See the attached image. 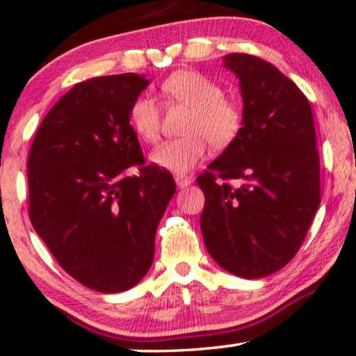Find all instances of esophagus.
Masks as SVG:
<instances>
[{
  "label": "esophagus",
  "mask_w": 356,
  "mask_h": 356,
  "mask_svg": "<svg viewBox=\"0 0 356 356\" xmlns=\"http://www.w3.org/2000/svg\"><path fill=\"white\" fill-rule=\"evenodd\" d=\"M176 184L179 188H185V187H188V185L193 184V179L188 176H176Z\"/></svg>",
  "instance_id": "1"
}]
</instances>
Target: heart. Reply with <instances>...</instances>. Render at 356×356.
<instances>
[{
    "instance_id": "obj_1",
    "label": "heart",
    "mask_w": 356,
    "mask_h": 356,
    "mask_svg": "<svg viewBox=\"0 0 356 356\" xmlns=\"http://www.w3.org/2000/svg\"><path fill=\"white\" fill-rule=\"evenodd\" d=\"M169 103L190 106L185 121L187 135L168 140L154 148L149 159L156 166L182 174L202 161L209 148H224L237 140L243 129V109L235 99L224 97L221 83L197 71H179L161 83ZM161 108L149 95H140L129 108V124L140 138L154 143L161 132Z\"/></svg>"
}]
</instances>
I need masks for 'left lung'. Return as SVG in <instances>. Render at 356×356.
Returning a JSON list of instances; mask_svg holds the SVG:
<instances>
[{
  "instance_id": "left-lung-1",
  "label": "left lung",
  "mask_w": 356,
  "mask_h": 356,
  "mask_svg": "<svg viewBox=\"0 0 356 356\" xmlns=\"http://www.w3.org/2000/svg\"><path fill=\"white\" fill-rule=\"evenodd\" d=\"M240 80L243 129L197 177L208 253L245 279L279 271L302 247L321 202L319 153L308 98L258 56L224 58Z\"/></svg>"
}]
</instances>
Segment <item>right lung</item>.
Instances as JSON below:
<instances>
[{"instance_id": "1", "label": "right lung", "mask_w": 356, "mask_h": 356, "mask_svg": "<svg viewBox=\"0 0 356 356\" xmlns=\"http://www.w3.org/2000/svg\"><path fill=\"white\" fill-rule=\"evenodd\" d=\"M149 80L137 74L74 85L40 124L29 152V216L69 276L124 292L153 263L154 235L176 193L171 172L145 164L129 108ZM132 167L138 177H130Z\"/></svg>"}]
</instances>
